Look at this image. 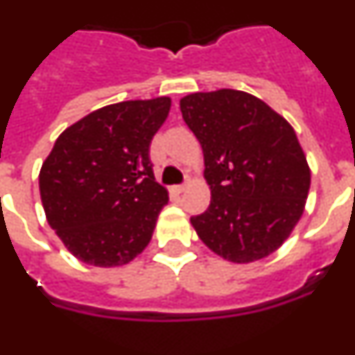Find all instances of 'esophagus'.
Listing matches in <instances>:
<instances>
[{
    "label": "esophagus",
    "mask_w": 355,
    "mask_h": 355,
    "mask_svg": "<svg viewBox=\"0 0 355 355\" xmlns=\"http://www.w3.org/2000/svg\"><path fill=\"white\" fill-rule=\"evenodd\" d=\"M184 188H187V183H184V184H178V187H175V192H178V193L184 192Z\"/></svg>",
    "instance_id": "34e87169"
}]
</instances>
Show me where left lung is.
<instances>
[{"instance_id":"8db88e82","label":"left lung","mask_w":355,"mask_h":355,"mask_svg":"<svg viewBox=\"0 0 355 355\" xmlns=\"http://www.w3.org/2000/svg\"><path fill=\"white\" fill-rule=\"evenodd\" d=\"M205 153L211 202L192 216L215 254L252 263L277 250L304 213L311 171L290 122L247 92L220 89L180 101Z\"/></svg>"}]
</instances>
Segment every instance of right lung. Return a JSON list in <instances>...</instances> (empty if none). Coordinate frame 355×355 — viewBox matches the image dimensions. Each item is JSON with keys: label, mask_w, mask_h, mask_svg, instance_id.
<instances>
[{"label": "right lung", "mask_w": 355, "mask_h": 355, "mask_svg": "<svg viewBox=\"0 0 355 355\" xmlns=\"http://www.w3.org/2000/svg\"><path fill=\"white\" fill-rule=\"evenodd\" d=\"M171 97L103 106L56 139L39 174L51 229L94 266H121L147 247L168 193L156 183L149 146Z\"/></svg>", "instance_id": "right-lung-1"}]
</instances>
